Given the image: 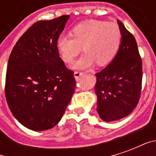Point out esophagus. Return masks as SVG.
<instances>
[{"label":"esophagus","instance_id":"34e87169","mask_svg":"<svg viewBox=\"0 0 156 156\" xmlns=\"http://www.w3.org/2000/svg\"><path fill=\"white\" fill-rule=\"evenodd\" d=\"M84 74V73H83V72H75L74 73V78L76 79H78V78H80L81 76Z\"/></svg>","mask_w":156,"mask_h":156}]
</instances>
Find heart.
Instances as JSON below:
<instances>
[{
	"label": "heart",
	"mask_w": 156,
	"mask_h": 156,
	"mask_svg": "<svg viewBox=\"0 0 156 156\" xmlns=\"http://www.w3.org/2000/svg\"><path fill=\"white\" fill-rule=\"evenodd\" d=\"M122 38L120 27L115 22L88 20L75 26L72 35L60 36L57 48L62 60L70 63L83 48V55L72 66L74 69L88 68L94 62L105 66L116 57Z\"/></svg>",
	"instance_id": "obj_1"
}]
</instances>
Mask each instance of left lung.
<instances>
[{"mask_svg": "<svg viewBox=\"0 0 156 156\" xmlns=\"http://www.w3.org/2000/svg\"><path fill=\"white\" fill-rule=\"evenodd\" d=\"M122 32L119 51L109 64L96 73L97 111L106 122L119 120L132 113L140 98L142 60L134 37L117 20Z\"/></svg>", "mask_w": 156, "mask_h": 156, "instance_id": "obj_1", "label": "left lung"}]
</instances>
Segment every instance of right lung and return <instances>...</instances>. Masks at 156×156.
Masks as SVG:
<instances>
[{
	"instance_id": "obj_1",
	"label": "right lung",
	"mask_w": 156,
	"mask_h": 156,
	"mask_svg": "<svg viewBox=\"0 0 156 156\" xmlns=\"http://www.w3.org/2000/svg\"><path fill=\"white\" fill-rule=\"evenodd\" d=\"M68 18L64 15L35 22L10 55L5 98L14 117L29 129L54 127L74 94L73 72L66 68L57 48Z\"/></svg>"
}]
</instances>
